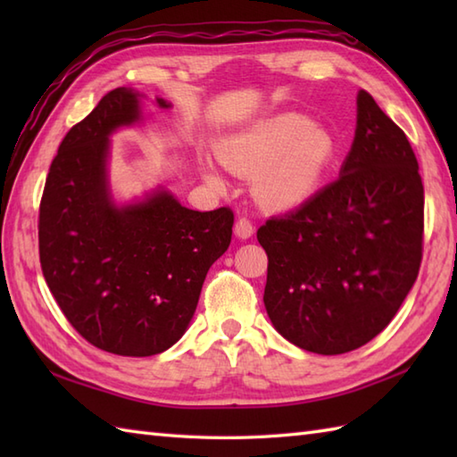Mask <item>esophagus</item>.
<instances>
[{
    "mask_svg": "<svg viewBox=\"0 0 457 457\" xmlns=\"http://www.w3.org/2000/svg\"><path fill=\"white\" fill-rule=\"evenodd\" d=\"M255 234V226L253 221H251L249 218H239L236 221V236L241 237V239H247Z\"/></svg>",
    "mask_w": 457,
    "mask_h": 457,
    "instance_id": "esophagus-1",
    "label": "esophagus"
}]
</instances>
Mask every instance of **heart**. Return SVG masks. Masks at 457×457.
Returning a JSON list of instances; mask_svg holds the SVG:
<instances>
[{
  "instance_id": "obj_1",
  "label": "heart",
  "mask_w": 457,
  "mask_h": 457,
  "mask_svg": "<svg viewBox=\"0 0 457 457\" xmlns=\"http://www.w3.org/2000/svg\"><path fill=\"white\" fill-rule=\"evenodd\" d=\"M337 153L329 129L298 113L257 121L221 143L220 157L231 170L253 174L257 196L277 208L293 206L322 182ZM212 179L213 172H210Z\"/></svg>"
}]
</instances>
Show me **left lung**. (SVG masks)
<instances>
[{"label": "left lung", "instance_id": "1", "mask_svg": "<svg viewBox=\"0 0 457 457\" xmlns=\"http://www.w3.org/2000/svg\"><path fill=\"white\" fill-rule=\"evenodd\" d=\"M269 257L263 303L290 344L320 355L365 345L389 326L422 263L424 187L404 131L357 94L342 174L257 229Z\"/></svg>", "mask_w": 457, "mask_h": 457}]
</instances>
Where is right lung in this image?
Returning <instances> with one entry per match:
<instances>
[{"label": "right lung", "mask_w": 457, "mask_h": 457, "mask_svg": "<svg viewBox=\"0 0 457 457\" xmlns=\"http://www.w3.org/2000/svg\"><path fill=\"white\" fill-rule=\"evenodd\" d=\"M137 120L139 94H105L64 135L38 206V257L58 308L86 342L125 357L179 342L234 228L231 208L188 210L169 192L113 206L108 135Z\"/></svg>", "instance_id": "right-lung-1"}]
</instances>
